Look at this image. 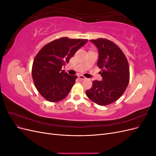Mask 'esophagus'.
<instances>
[{"mask_svg": "<svg viewBox=\"0 0 156 156\" xmlns=\"http://www.w3.org/2000/svg\"><path fill=\"white\" fill-rule=\"evenodd\" d=\"M78 77H79V79H81V80H85V79H87V78L83 76V75H79Z\"/></svg>", "mask_w": 156, "mask_h": 156, "instance_id": "obj_1", "label": "esophagus"}]
</instances>
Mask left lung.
Here are the masks:
<instances>
[{
	"label": "left lung",
	"mask_w": 156,
	"mask_h": 156,
	"mask_svg": "<svg viewBox=\"0 0 156 156\" xmlns=\"http://www.w3.org/2000/svg\"><path fill=\"white\" fill-rule=\"evenodd\" d=\"M90 41L98 49L97 64L103 79L94 81L86 94L92 102L105 106L119 100L125 92L129 81V64L124 53L114 42L105 38Z\"/></svg>",
	"instance_id": "1"
}]
</instances>
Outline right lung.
<instances>
[{
  "label": "right lung",
  "mask_w": 156,
  "mask_h": 156,
  "mask_svg": "<svg viewBox=\"0 0 156 156\" xmlns=\"http://www.w3.org/2000/svg\"><path fill=\"white\" fill-rule=\"evenodd\" d=\"M87 41L60 37L44 45L36 55L32 76L37 91L46 100L58 102L68 96L77 76L68 75L62 66Z\"/></svg>",
  "instance_id": "1"
}]
</instances>
